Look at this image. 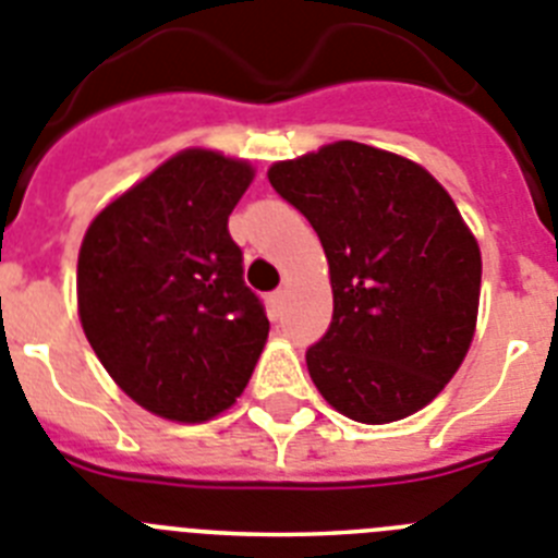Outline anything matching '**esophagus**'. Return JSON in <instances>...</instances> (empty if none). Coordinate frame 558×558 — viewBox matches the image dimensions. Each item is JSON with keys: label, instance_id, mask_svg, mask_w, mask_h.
I'll use <instances>...</instances> for the list:
<instances>
[{"label": "esophagus", "instance_id": "34e87169", "mask_svg": "<svg viewBox=\"0 0 558 558\" xmlns=\"http://www.w3.org/2000/svg\"><path fill=\"white\" fill-rule=\"evenodd\" d=\"M268 305L270 311H274V316H279L282 313V305H284V290H274L268 296Z\"/></svg>", "mask_w": 558, "mask_h": 558}]
</instances>
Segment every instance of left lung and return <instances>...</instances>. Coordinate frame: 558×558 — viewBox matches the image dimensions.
I'll use <instances>...</instances> for the list:
<instances>
[{"mask_svg":"<svg viewBox=\"0 0 558 558\" xmlns=\"http://www.w3.org/2000/svg\"><path fill=\"white\" fill-rule=\"evenodd\" d=\"M268 179L330 265L333 319L305 353L313 385L365 425L425 408L471 348L482 284L476 239L448 191L359 142L276 162Z\"/></svg>","mask_w":558,"mask_h":558,"instance_id":"obj_1","label":"left lung"}]
</instances>
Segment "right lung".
I'll return each instance as SVG.
<instances>
[{
	"instance_id": "1",
	"label": "right lung",
	"mask_w": 558,
	"mask_h": 558,
	"mask_svg": "<svg viewBox=\"0 0 558 558\" xmlns=\"http://www.w3.org/2000/svg\"><path fill=\"white\" fill-rule=\"evenodd\" d=\"M251 179L247 162L185 150L110 202L85 233L76 293L87 342L156 416L222 413L265 348L270 322L228 230Z\"/></svg>"
}]
</instances>
